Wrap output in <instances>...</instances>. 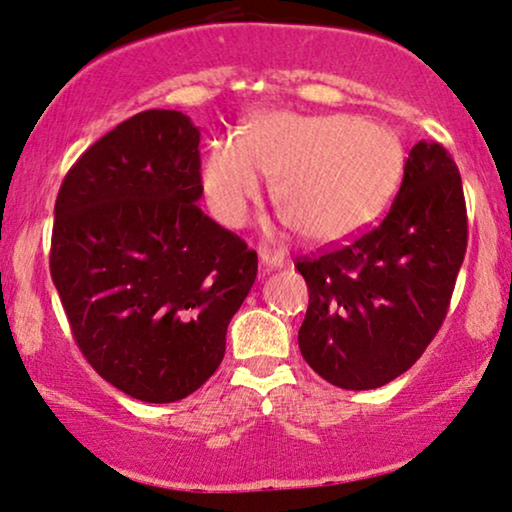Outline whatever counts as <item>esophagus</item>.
I'll return each mask as SVG.
<instances>
[{
    "label": "esophagus",
    "mask_w": 512,
    "mask_h": 512,
    "mask_svg": "<svg viewBox=\"0 0 512 512\" xmlns=\"http://www.w3.org/2000/svg\"><path fill=\"white\" fill-rule=\"evenodd\" d=\"M262 264L267 269H283L288 264V257H285L283 250H271V248H262L260 250Z\"/></svg>",
    "instance_id": "34e87169"
}]
</instances>
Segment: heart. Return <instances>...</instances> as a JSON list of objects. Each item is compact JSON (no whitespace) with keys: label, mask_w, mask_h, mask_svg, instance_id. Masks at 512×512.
I'll return each instance as SVG.
<instances>
[{"label":"heart","mask_w":512,"mask_h":512,"mask_svg":"<svg viewBox=\"0 0 512 512\" xmlns=\"http://www.w3.org/2000/svg\"><path fill=\"white\" fill-rule=\"evenodd\" d=\"M405 166L391 128L353 114H264L243 138H220L203 161V187L215 215L241 224L274 182L281 213L313 243L344 241L388 206Z\"/></svg>","instance_id":"heart-1"}]
</instances>
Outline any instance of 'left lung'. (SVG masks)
Returning <instances> with one entry per match:
<instances>
[{
  "mask_svg": "<svg viewBox=\"0 0 512 512\" xmlns=\"http://www.w3.org/2000/svg\"><path fill=\"white\" fill-rule=\"evenodd\" d=\"M466 243L459 168L421 140L384 220L295 264L309 285L299 351L313 372L370 391L410 370L447 316Z\"/></svg>",
  "mask_w": 512,
  "mask_h": 512,
  "instance_id": "1",
  "label": "left lung"
}]
</instances>
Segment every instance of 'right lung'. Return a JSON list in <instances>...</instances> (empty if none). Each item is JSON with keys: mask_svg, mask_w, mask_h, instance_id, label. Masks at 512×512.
Wrapping results in <instances>:
<instances>
[{"mask_svg": "<svg viewBox=\"0 0 512 512\" xmlns=\"http://www.w3.org/2000/svg\"><path fill=\"white\" fill-rule=\"evenodd\" d=\"M201 133L147 109L86 149L56 199L51 278L102 379L175 403L213 377L257 252L199 208Z\"/></svg>", "mask_w": 512, "mask_h": 512, "instance_id": "right-lung-1", "label": "right lung"}]
</instances>
